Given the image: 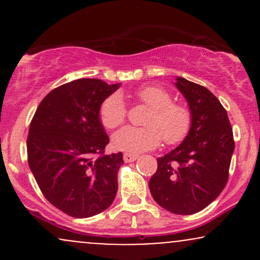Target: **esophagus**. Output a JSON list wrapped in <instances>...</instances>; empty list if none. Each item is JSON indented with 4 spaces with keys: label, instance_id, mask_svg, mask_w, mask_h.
<instances>
[{
    "label": "esophagus",
    "instance_id": "obj_1",
    "mask_svg": "<svg viewBox=\"0 0 260 260\" xmlns=\"http://www.w3.org/2000/svg\"><path fill=\"white\" fill-rule=\"evenodd\" d=\"M137 159H138V155L136 154H129V153L123 154L124 162H132V161H136Z\"/></svg>",
    "mask_w": 260,
    "mask_h": 260
}]
</instances>
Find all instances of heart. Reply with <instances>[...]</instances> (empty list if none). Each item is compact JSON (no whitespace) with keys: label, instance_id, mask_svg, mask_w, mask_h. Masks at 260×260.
I'll use <instances>...</instances> for the list:
<instances>
[{"label":"heart","instance_id":"1","mask_svg":"<svg viewBox=\"0 0 260 260\" xmlns=\"http://www.w3.org/2000/svg\"><path fill=\"white\" fill-rule=\"evenodd\" d=\"M136 99L150 107L143 127L127 126L112 136V145L126 153H143L151 150L161 140L168 145L183 142L192 129L193 116L190 110L181 103H174L171 94L161 86H143L136 91ZM127 106L118 92L109 95L101 103L99 117L103 126L113 129L127 118Z\"/></svg>","mask_w":260,"mask_h":260}]
</instances>
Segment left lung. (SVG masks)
I'll list each match as a JSON object with an SVG mask.
<instances>
[{
  "mask_svg": "<svg viewBox=\"0 0 260 260\" xmlns=\"http://www.w3.org/2000/svg\"><path fill=\"white\" fill-rule=\"evenodd\" d=\"M176 86L189 105L192 129L177 148L157 159L149 188L160 207L190 215L207 208L225 188L235 140L228 112L213 92L182 77Z\"/></svg>",
  "mask_w": 260,
  "mask_h": 260,
  "instance_id": "1",
  "label": "left lung"
}]
</instances>
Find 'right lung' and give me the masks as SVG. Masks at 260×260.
Returning <instances> with one entry per match:
<instances>
[{
    "label": "right lung",
    "instance_id": "add662e5",
    "mask_svg": "<svg viewBox=\"0 0 260 260\" xmlns=\"http://www.w3.org/2000/svg\"><path fill=\"white\" fill-rule=\"evenodd\" d=\"M120 84L83 78L55 88L35 111L26 139L28 164L41 193L73 217H90L112 204L122 153L105 154L110 139L101 103Z\"/></svg>",
    "mask_w": 260,
    "mask_h": 260
}]
</instances>
